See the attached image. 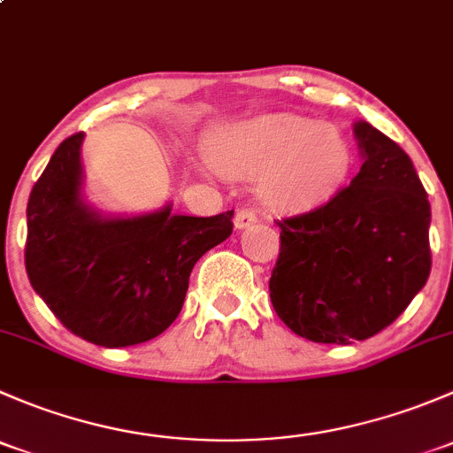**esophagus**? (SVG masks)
I'll return each mask as SVG.
<instances>
[{
  "instance_id": "1",
  "label": "esophagus",
  "mask_w": 453,
  "mask_h": 453,
  "mask_svg": "<svg viewBox=\"0 0 453 453\" xmlns=\"http://www.w3.org/2000/svg\"><path fill=\"white\" fill-rule=\"evenodd\" d=\"M252 223H256V212H254V210H250V208L236 210L234 226L239 227V230H243V227H250V226H252Z\"/></svg>"
}]
</instances>
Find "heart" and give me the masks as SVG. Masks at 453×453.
<instances>
[{
  "label": "heart",
  "mask_w": 453,
  "mask_h": 453,
  "mask_svg": "<svg viewBox=\"0 0 453 453\" xmlns=\"http://www.w3.org/2000/svg\"><path fill=\"white\" fill-rule=\"evenodd\" d=\"M214 166L241 180H260V197L285 212L322 205L344 184L350 149L331 125L267 113L223 129L210 146Z\"/></svg>",
  "instance_id": "1"
}]
</instances>
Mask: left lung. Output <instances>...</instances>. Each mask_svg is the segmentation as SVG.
Listing matches in <instances>:
<instances>
[{"label":"left lung","mask_w":453,"mask_h":453,"mask_svg":"<svg viewBox=\"0 0 453 453\" xmlns=\"http://www.w3.org/2000/svg\"><path fill=\"white\" fill-rule=\"evenodd\" d=\"M364 164L346 188L282 219L269 278L278 318L318 344H350L390 326L427 282V193L412 159L368 122L355 125Z\"/></svg>","instance_id":"1"}]
</instances>
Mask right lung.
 <instances>
[{
	"mask_svg": "<svg viewBox=\"0 0 453 453\" xmlns=\"http://www.w3.org/2000/svg\"><path fill=\"white\" fill-rule=\"evenodd\" d=\"M83 138L63 140L32 188L26 272L67 331L107 349L142 344L175 322L195 263L232 234L234 212L100 217L81 197Z\"/></svg>",
	"mask_w": 453,
	"mask_h": 453,
	"instance_id": "add662e5",
	"label": "right lung"
}]
</instances>
